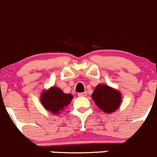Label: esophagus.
Listing matches in <instances>:
<instances>
[{
  "instance_id": "esophagus-1",
  "label": "esophagus",
  "mask_w": 157,
  "mask_h": 157,
  "mask_svg": "<svg viewBox=\"0 0 157 157\" xmlns=\"http://www.w3.org/2000/svg\"><path fill=\"white\" fill-rule=\"evenodd\" d=\"M86 95H87V93H86V92H84V93H78V96H80V97H82V96H86Z\"/></svg>"
}]
</instances>
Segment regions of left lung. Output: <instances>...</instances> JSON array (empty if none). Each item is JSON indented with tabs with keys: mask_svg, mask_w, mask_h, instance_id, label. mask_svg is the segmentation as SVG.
Masks as SVG:
<instances>
[{
	"mask_svg": "<svg viewBox=\"0 0 157 157\" xmlns=\"http://www.w3.org/2000/svg\"><path fill=\"white\" fill-rule=\"evenodd\" d=\"M92 98L98 108L108 114L118 110L122 101L121 94L118 90L101 83L96 86Z\"/></svg>",
	"mask_w": 157,
	"mask_h": 157,
	"instance_id": "1",
	"label": "left lung"
}]
</instances>
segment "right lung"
Listing matches in <instances>:
<instances>
[{
  "mask_svg": "<svg viewBox=\"0 0 157 157\" xmlns=\"http://www.w3.org/2000/svg\"><path fill=\"white\" fill-rule=\"evenodd\" d=\"M73 96L70 93H64L57 86H51L48 90L42 91L40 101L45 110L53 115H59L64 108L71 103Z\"/></svg>",
  "mask_w": 157,
  "mask_h": 157,
  "instance_id": "obj_1",
  "label": "right lung"
}]
</instances>
